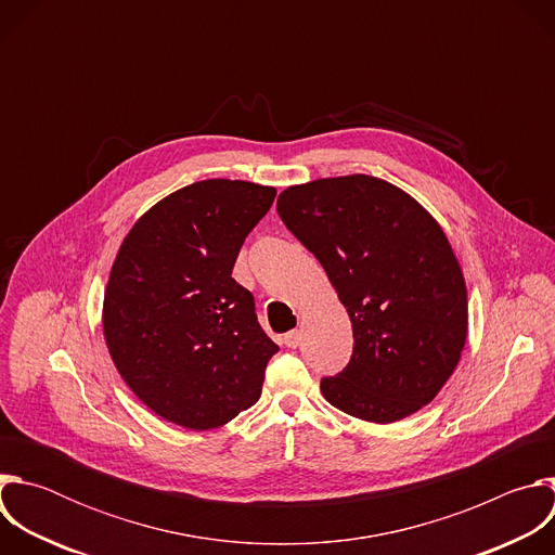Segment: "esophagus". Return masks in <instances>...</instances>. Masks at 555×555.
Listing matches in <instances>:
<instances>
[{
  "mask_svg": "<svg viewBox=\"0 0 555 555\" xmlns=\"http://www.w3.org/2000/svg\"><path fill=\"white\" fill-rule=\"evenodd\" d=\"M283 343H285V347H289V349H296L300 343H302V334L298 332V330H294V332H289V334H285V338H283Z\"/></svg>",
  "mask_w": 555,
  "mask_h": 555,
  "instance_id": "1",
  "label": "esophagus"
}]
</instances>
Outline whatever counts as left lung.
<instances>
[{"label":"left lung","instance_id":"obj_1","mask_svg":"<svg viewBox=\"0 0 555 555\" xmlns=\"http://www.w3.org/2000/svg\"><path fill=\"white\" fill-rule=\"evenodd\" d=\"M276 210L327 272L353 330L323 398L371 424L430 404L467 338V289L439 221L406 191L353 173L287 186Z\"/></svg>","mask_w":555,"mask_h":555}]
</instances>
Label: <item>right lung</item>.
Masks as SVG:
<instances>
[{"mask_svg": "<svg viewBox=\"0 0 555 555\" xmlns=\"http://www.w3.org/2000/svg\"><path fill=\"white\" fill-rule=\"evenodd\" d=\"M274 195L244 180L189 184L140 215L118 248L103 336L135 398L171 424L219 428L261 398L279 347L232 266Z\"/></svg>", "mask_w": 555, "mask_h": 555, "instance_id": "right-lung-1", "label": "right lung"}]
</instances>
